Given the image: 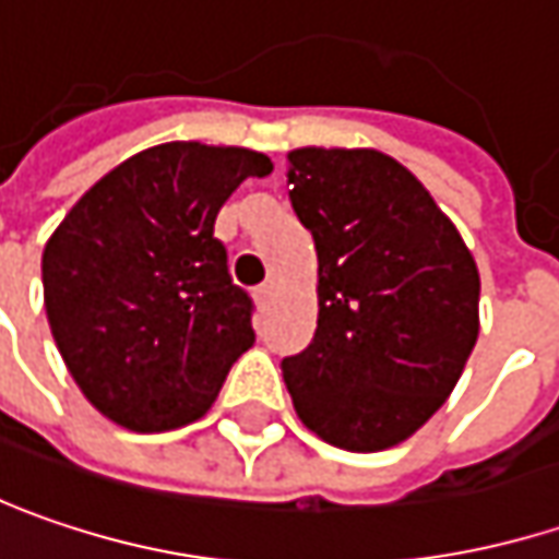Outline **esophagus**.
Here are the masks:
<instances>
[{"label":"esophagus","mask_w":559,"mask_h":559,"mask_svg":"<svg viewBox=\"0 0 559 559\" xmlns=\"http://www.w3.org/2000/svg\"><path fill=\"white\" fill-rule=\"evenodd\" d=\"M252 297H255L259 310H265V307H269V300H272V284H262V287H255V290H252Z\"/></svg>","instance_id":"34e87169"}]
</instances>
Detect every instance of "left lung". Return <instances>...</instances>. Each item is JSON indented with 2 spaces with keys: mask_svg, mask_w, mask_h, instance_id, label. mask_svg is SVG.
<instances>
[{
  "mask_svg": "<svg viewBox=\"0 0 559 559\" xmlns=\"http://www.w3.org/2000/svg\"><path fill=\"white\" fill-rule=\"evenodd\" d=\"M290 205L319 255V319L281 373L325 443L379 452L449 399L477 342L480 278L433 195L373 148L287 154Z\"/></svg>",
  "mask_w": 559,
  "mask_h": 559,
  "instance_id": "obj_1",
  "label": "left lung"
}]
</instances>
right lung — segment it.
I'll return each instance as SVG.
<instances>
[{
    "label": "right lung",
    "instance_id": "add662e5",
    "mask_svg": "<svg viewBox=\"0 0 559 559\" xmlns=\"http://www.w3.org/2000/svg\"><path fill=\"white\" fill-rule=\"evenodd\" d=\"M272 160L167 142L132 154L62 217L44 249V304L84 399L135 433L212 408L252 347V300L227 272L214 217Z\"/></svg>",
    "mask_w": 559,
    "mask_h": 559
}]
</instances>
